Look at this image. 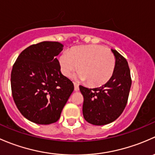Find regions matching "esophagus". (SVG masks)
<instances>
[{
  "instance_id": "34e87169",
  "label": "esophagus",
  "mask_w": 155,
  "mask_h": 155,
  "mask_svg": "<svg viewBox=\"0 0 155 155\" xmlns=\"http://www.w3.org/2000/svg\"><path fill=\"white\" fill-rule=\"evenodd\" d=\"M73 85H74V90L76 91H78L79 90V84H77V83H76V82H74V83H73Z\"/></svg>"
}]
</instances>
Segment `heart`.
<instances>
[{
	"label": "heart",
	"instance_id": "1",
	"mask_svg": "<svg viewBox=\"0 0 155 155\" xmlns=\"http://www.w3.org/2000/svg\"><path fill=\"white\" fill-rule=\"evenodd\" d=\"M61 71L64 76H70L78 68V76L86 80L91 87L105 85L113 75L115 58L110 49L101 45L75 46L59 58Z\"/></svg>",
	"mask_w": 155,
	"mask_h": 155
}]
</instances>
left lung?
I'll use <instances>...</instances> for the list:
<instances>
[{
    "label": "left lung",
    "mask_w": 155,
    "mask_h": 155,
    "mask_svg": "<svg viewBox=\"0 0 155 155\" xmlns=\"http://www.w3.org/2000/svg\"><path fill=\"white\" fill-rule=\"evenodd\" d=\"M112 51L115 58V68L109 82L93 89L79 86L84 97V118L94 125H105L116 120L127 103L132 82L128 63L116 50Z\"/></svg>",
    "instance_id": "left-lung-1"
}]
</instances>
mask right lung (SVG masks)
<instances>
[{"label": "right lung", "mask_w": 155, "mask_h": 155, "mask_svg": "<svg viewBox=\"0 0 155 155\" xmlns=\"http://www.w3.org/2000/svg\"><path fill=\"white\" fill-rule=\"evenodd\" d=\"M63 47L51 41L31 45L21 51L12 67L14 102L21 115L36 124L56 122L74 90L73 82L61 72L56 58Z\"/></svg>", "instance_id": "1"}]
</instances>
